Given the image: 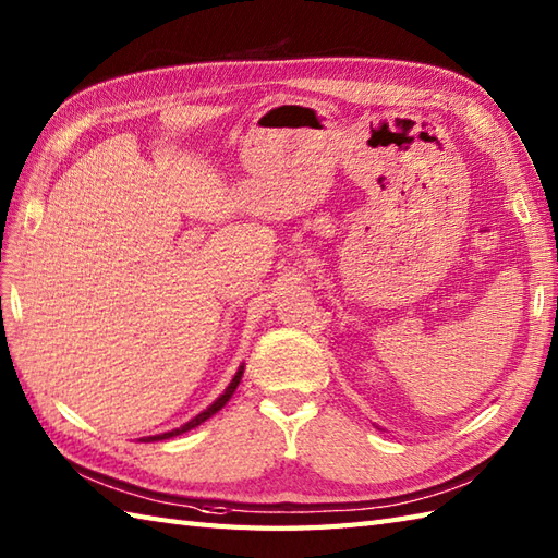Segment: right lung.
I'll list each match as a JSON object with an SVG mask.
<instances>
[{"label":"right lung","mask_w":558,"mask_h":558,"mask_svg":"<svg viewBox=\"0 0 558 558\" xmlns=\"http://www.w3.org/2000/svg\"><path fill=\"white\" fill-rule=\"evenodd\" d=\"M242 373H244V364L238 368V373L232 375V380H230V385L226 387V392L220 395L214 404H209L206 407L202 413H197V416H194L192 421H187L185 425H180V427H173V430H168V433H159V435H149V437H142L140 442H161V439H171V437H175V435H183V433H187V430H192V427H197V425H202L206 418H211L214 413H218L220 409H223L226 404H228V399L232 397V392L238 390V385H240V380H242Z\"/></svg>","instance_id":"right-lung-1"}]
</instances>
